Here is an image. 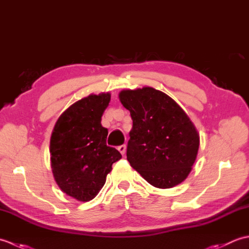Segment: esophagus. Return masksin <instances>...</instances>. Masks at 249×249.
I'll use <instances>...</instances> for the list:
<instances>
[{
  "instance_id": "1",
  "label": "esophagus",
  "mask_w": 249,
  "mask_h": 249,
  "mask_svg": "<svg viewBox=\"0 0 249 249\" xmlns=\"http://www.w3.org/2000/svg\"><path fill=\"white\" fill-rule=\"evenodd\" d=\"M118 150L120 151V153L121 154H125V152H126V145L125 144H122V145H119L118 146Z\"/></svg>"
}]
</instances>
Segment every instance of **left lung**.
<instances>
[{"instance_id": "1", "label": "left lung", "mask_w": 249, "mask_h": 249, "mask_svg": "<svg viewBox=\"0 0 249 249\" xmlns=\"http://www.w3.org/2000/svg\"><path fill=\"white\" fill-rule=\"evenodd\" d=\"M119 97L133 120L126 152L130 166L157 188L182 183L199 149L198 131L187 114L153 88L125 89Z\"/></svg>"}]
</instances>
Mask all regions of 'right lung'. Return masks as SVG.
<instances>
[{"instance_id": "right-lung-1", "label": "right lung", "mask_w": 249, "mask_h": 249, "mask_svg": "<svg viewBox=\"0 0 249 249\" xmlns=\"http://www.w3.org/2000/svg\"><path fill=\"white\" fill-rule=\"evenodd\" d=\"M110 94L89 95L61 114L50 140L51 168L63 193L82 202L96 197L121 153L106 143L102 116Z\"/></svg>"}]
</instances>
